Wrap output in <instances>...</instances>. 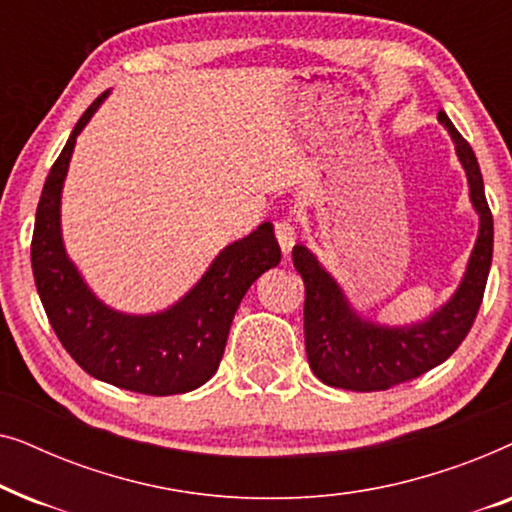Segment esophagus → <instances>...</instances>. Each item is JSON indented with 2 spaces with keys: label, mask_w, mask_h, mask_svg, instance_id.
<instances>
[{
  "label": "esophagus",
  "mask_w": 512,
  "mask_h": 512,
  "mask_svg": "<svg viewBox=\"0 0 512 512\" xmlns=\"http://www.w3.org/2000/svg\"><path fill=\"white\" fill-rule=\"evenodd\" d=\"M275 237L279 242V247H282L284 254H289L293 244H296V228H293V223L289 219H282L275 223Z\"/></svg>",
  "instance_id": "obj_1"
}]
</instances>
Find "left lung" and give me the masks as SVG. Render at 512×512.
I'll use <instances>...</instances> for the list:
<instances>
[{
	"label": "left lung",
	"instance_id": "obj_1",
	"mask_svg": "<svg viewBox=\"0 0 512 512\" xmlns=\"http://www.w3.org/2000/svg\"><path fill=\"white\" fill-rule=\"evenodd\" d=\"M438 121L450 132L468 179V198L480 221L464 277L447 303L415 324H377L354 310L342 286L310 249L303 244L293 247V265L305 282L307 361L328 387L382 391L415 380L450 359L478 317L492 268L494 219L471 144L459 135L445 111H438Z\"/></svg>",
	"mask_w": 512,
	"mask_h": 512
}]
</instances>
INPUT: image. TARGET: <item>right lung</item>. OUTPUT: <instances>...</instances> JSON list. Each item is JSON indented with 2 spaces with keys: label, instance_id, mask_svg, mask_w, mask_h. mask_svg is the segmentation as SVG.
<instances>
[{
  "label": "right lung",
  "instance_id": "add662e5",
  "mask_svg": "<svg viewBox=\"0 0 512 512\" xmlns=\"http://www.w3.org/2000/svg\"><path fill=\"white\" fill-rule=\"evenodd\" d=\"M107 97L109 90L79 118L46 177L32 235L34 284L62 347L88 375L137 394H186L216 373L244 293L282 261V251L265 221L223 247L193 289L167 310L128 314L102 303L67 256L60 205L76 137Z\"/></svg>",
  "mask_w": 512,
  "mask_h": 512
}]
</instances>
